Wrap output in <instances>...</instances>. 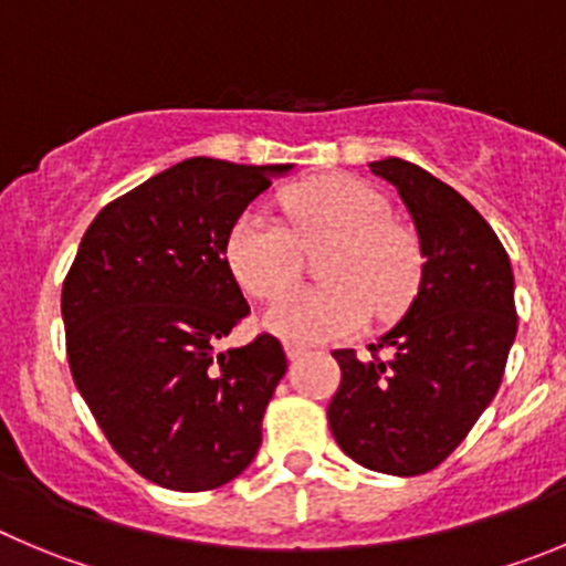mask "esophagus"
Here are the masks:
<instances>
[{"mask_svg":"<svg viewBox=\"0 0 566 566\" xmlns=\"http://www.w3.org/2000/svg\"><path fill=\"white\" fill-rule=\"evenodd\" d=\"M284 352H287L290 360H298V357L307 355V348H304V346H295V343H287V346H284Z\"/></svg>","mask_w":566,"mask_h":566,"instance_id":"1","label":"esophagus"}]
</instances>
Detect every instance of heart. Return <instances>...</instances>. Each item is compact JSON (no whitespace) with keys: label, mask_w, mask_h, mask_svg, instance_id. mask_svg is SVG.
<instances>
[{"label":"heart","mask_w":566,"mask_h":566,"mask_svg":"<svg viewBox=\"0 0 566 566\" xmlns=\"http://www.w3.org/2000/svg\"><path fill=\"white\" fill-rule=\"evenodd\" d=\"M287 229L245 211L231 226L226 259L237 282L262 301L297 281L300 248L331 242L322 258L321 289L294 291L265 313L273 335L295 346L343 340L371 318L408 307L421 279V251L408 229L388 220V200L352 176L295 184L282 195Z\"/></svg>","instance_id":"heart-1"}]
</instances>
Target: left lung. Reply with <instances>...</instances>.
Here are the masks:
<instances>
[{
  "mask_svg": "<svg viewBox=\"0 0 566 566\" xmlns=\"http://www.w3.org/2000/svg\"><path fill=\"white\" fill-rule=\"evenodd\" d=\"M368 167L408 206L424 265L408 313L368 346L371 357L332 352L343 379L326 416L352 461L413 478L447 461L503 382L516 337L514 271L455 189L402 158Z\"/></svg>",
  "mask_w": 566,
  "mask_h": 566,
  "instance_id": "obj_1",
  "label": "left lung"
}]
</instances>
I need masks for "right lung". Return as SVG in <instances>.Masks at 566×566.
<instances>
[{"mask_svg": "<svg viewBox=\"0 0 566 566\" xmlns=\"http://www.w3.org/2000/svg\"><path fill=\"white\" fill-rule=\"evenodd\" d=\"M290 170L187 158L83 234L61 293L69 368L116 455L150 483L209 491L256 458L287 357L273 335L218 355L251 313L226 240Z\"/></svg>", "mask_w": 566, "mask_h": 566, "instance_id": "1", "label": "right lung"}]
</instances>
